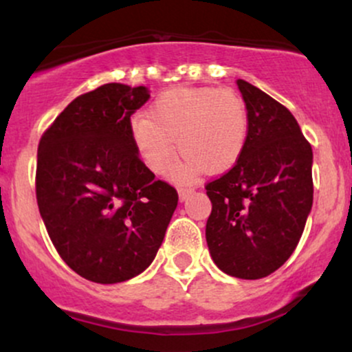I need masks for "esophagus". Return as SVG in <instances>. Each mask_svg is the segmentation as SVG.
<instances>
[{
	"label": "esophagus",
	"mask_w": 352,
	"mask_h": 352,
	"mask_svg": "<svg viewBox=\"0 0 352 352\" xmlns=\"http://www.w3.org/2000/svg\"><path fill=\"white\" fill-rule=\"evenodd\" d=\"M193 193V188H179V199L180 201H185Z\"/></svg>",
	"instance_id": "obj_1"
}]
</instances>
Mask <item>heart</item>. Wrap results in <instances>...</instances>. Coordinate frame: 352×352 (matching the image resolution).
Instances as JSON below:
<instances>
[{
  "label": "heart",
  "instance_id": "obj_1",
  "mask_svg": "<svg viewBox=\"0 0 352 352\" xmlns=\"http://www.w3.org/2000/svg\"><path fill=\"white\" fill-rule=\"evenodd\" d=\"M248 129L246 106L235 92L177 87L153 100L147 117L132 120L131 135L137 153L153 173L172 170L175 140L187 159V173L199 168L218 173L241 159Z\"/></svg>",
  "mask_w": 352,
  "mask_h": 352
}]
</instances>
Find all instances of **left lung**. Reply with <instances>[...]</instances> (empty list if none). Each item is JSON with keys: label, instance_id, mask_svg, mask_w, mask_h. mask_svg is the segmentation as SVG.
Returning a JSON list of instances; mask_svg holds the SVG:
<instances>
[{"label": "left lung", "instance_id": "obj_1", "mask_svg": "<svg viewBox=\"0 0 352 352\" xmlns=\"http://www.w3.org/2000/svg\"><path fill=\"white\" fill-rule=\"evenodd\" d=\"M248 112L241 159L207 185L205 236L230 276L260 280L292 256L313 207V151L292 112L261 89L236 80Z\"/></svg>", "mask_w": 352, "mask_h": 352}]
</instances>
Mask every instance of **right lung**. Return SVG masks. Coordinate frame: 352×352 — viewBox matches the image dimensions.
Returning <instances> with one entry per match:
<instances>
[{"mask_svg": "<svg viewBox=\"0 0 352 352\" xmlns=\"http://www.w3.org/2000/svg\"><path fill=\"white\" fill-rule=\"evenodd\" d=\"M148 99L145 86L104 84L72 100L38 147L36 199L52 245L100 285L151 266L179 201L132 142L131 116Z\"/></svg>", "mask_w": 352, "mask_h": 352, "instance_id": "obj_1", "label": "right lung"}]
</instances>
